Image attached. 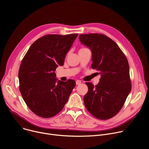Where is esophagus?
Instances as JSON below:
<instances>
[{"mask_svg": "<svg viewBox=\"0 0 149 149\" xmlns=\"http://www.w3.org/2000/svg\"><path fill=\"white\" fill-rule=\"evenodd\" d=\"M76 85H79L80 84H81V81H79V80H77V81H76Z\"/></svg>", "mask_w": 149, "mask_h": 149, "instance_id": "esophagus-1", "label": "esophagus"}]
</instances>
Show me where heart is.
<instances>
[{
  "label": "heart",
  "mask_w": 149,
  "mask_h": 149,
  "mask_svg": "<svg viewBox=\"0 0 149 149\" xmlns=\"http://www.w3.org/2000/svg\"><path fill=\"white\" fill-rule=\"evenodd\" d=\"M86 49V48H84V47H82V48H81V49H79V51H81V50H83V49Z\"/></svg>",
  "instance_id": "heart-1"
}]
</instances>
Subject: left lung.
<instances>
[{
    "mask_svg": "<svg viewBox=\"0 0 149 149\" xmlns=\"http://www.w3.org/2000/svg\"><path fill=\"white\" fill-rule=\"evenodd\" d=\"M79 39L92 51L91 67L101 74L95 86L86 82L85 107L98 119H110L121 110L131 90L128 60L116 43L103 34L80 35Z\"/></svg>",
    "mask_w": 149,
    "mask_h": 149,
    "instance_id": "8db88e82",
    "label": "left lung"
}]
</instances>
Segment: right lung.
Listing matches in <instances>:
<instances>
[{
    "instance_id": "add662e5",
    "label": "right lung",
    "mask_w": 149,
    "mask_h": 149,
    "mask_svg": "<svg viewBox=\"0 0 149 149\" xmlns=\"http://www.w3.org/2000/svg\"><path fill=\"white\" fill-rule=\"evenodd\" d=\"M77 35H45L31 45L22 60L19 91L28 107L39 117L49 118L60 112L76 85L72 79L56 83L54 72L64 64Z\"/></svg>"
}]
</instances>
